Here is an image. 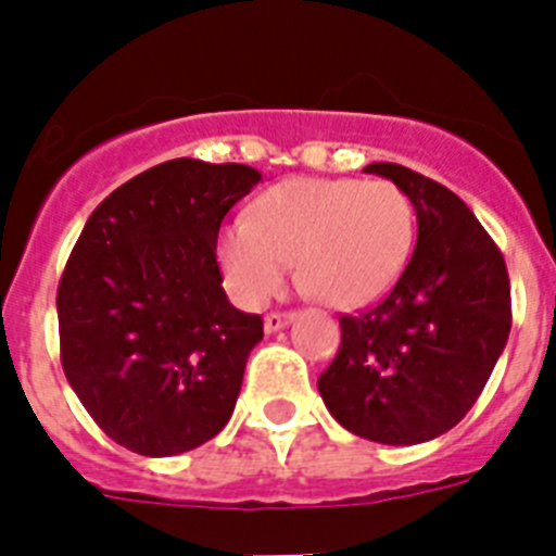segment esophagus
Instances as JSON below:
<instances>
[{
  "instance_id": "34e87169",
  "label": "esophagus",
  "mask_w": 556,
  "mask_h": 556,
  "mask_svg": "<svg viewBox=\"0 0 556 556\" xmlns=\"http://www.w3.org/2000/svg\"><path fill=\"white\" fill-rule=\"evenodd\" d=\"M292 320H294L292 312H269L267 317H264V331L267 333L281 331V328H287Z\"/></svg>"
}]
</instances>
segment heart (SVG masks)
Masks as SVG:
<instances>
[{"mask_svg":"<svg viewBox=\"0 0 556 556\" xmlns=\"http://www.w3.org/2000/svg\"><path fill=\"white\" fill-rule=\"evenodd\" d=\"M415 205L392 180L292 178L255 200L217 236V262L236 301L262 306L298 267V281L333 308L376 301L404 273Z\"/></svg>","mask_w":556,"mask_h":556,"instance_id":"obj_1","label":"heart"}]
</instances>
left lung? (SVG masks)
<instances>
[{"label": "left lung", "mask_w": 556, "mask_h": 556, "mask_svg": "<svg viewBox=\"0 0 556 556\" xmlns=\"http://www.w3.org/2000/svg\"><path fill=\"white\" fill-rule=\"evenodd\" d=\"M365 172L406 191L417 244L376 306L339 317L342 342L317 387L337 424L356 437L426 443L468 415L507 345V264L473 211L443 184L401 164Z\"/></svg>", "instance_id": "8db88e82"}]
</instances>
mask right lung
Listing matches in <instances>:
<instances>
[{"label": "right lung", "instance_id": "right-lung-1", "mask_svg": "<svg viewBox=\"0 0 556 556\" xmlns=\"http://www.w3.org/2000/svg\"><path fill=\"white\" fill-rule=\"evenodd\" d=\"M262 175L175 159L94 208L58 287L61 365L113 443L172 456L233 415L258 314L230 306L217 264L225 214Z\"/></svg>", "mask_w": 556, "mask_h": 556}]
</instances>
